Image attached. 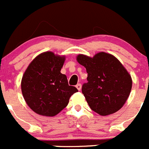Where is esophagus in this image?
<instances>
[{
	"mask_svg": "<svg viewBox=\"0 0 149 149\" xmlns=\"http://www.w3.org/2000/svg\"><path fill=\"white\" fill-rule=\"evenodd\" d=\"M76 87H77V89H78V90H79V91H80V90H81V88H82V86H81V84H80V83H78V84H77V86H76Z\"/></svg>",
	"mask_w": 149,
	"mask_h": 149,
	"instance_id": "obj_1",
	"label": "esophagus"
}]
</instances>
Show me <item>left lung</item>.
<instances>
[{
  "instance_id": "left-lung-1",
  "label": "left lung",
  "mask_w": 149,
  "mask_h": 149,
  "mask_svg": "<svg viewBox=\"0 0 149 149\" xmlns=\"http://www.w3.org/2000/svg\"><path fill=\"white\" fill-rule=\"evenodd\" d=\"M77 60L88 73V82L82 85V92L90 108L102 116L119 111L132 88L130 75L120 62L104 52L93 57L79 54Z\"/></svg>"
}]
</instances>
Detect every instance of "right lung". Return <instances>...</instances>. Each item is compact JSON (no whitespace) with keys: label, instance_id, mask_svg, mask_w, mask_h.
I'll list each match as a JSON object with an SVG mask.
<instances>
[{"label":"right lung","instance_id":"1","mask_svg":"<svg viewBox=\"0 0 149 149\" xmlns=\"http://www.w3.org/2000/svg\"><path fill=\"white\" fill-rule=\"evenodd\" d=\"M65 57L47 51L29 65L21 82L25 101L36 113L54 117L67 107L72 95L78 92L69 86L66 75L61 70Z\"/></svg>","mask_w":149,"mask_h":149}]
</instances>
